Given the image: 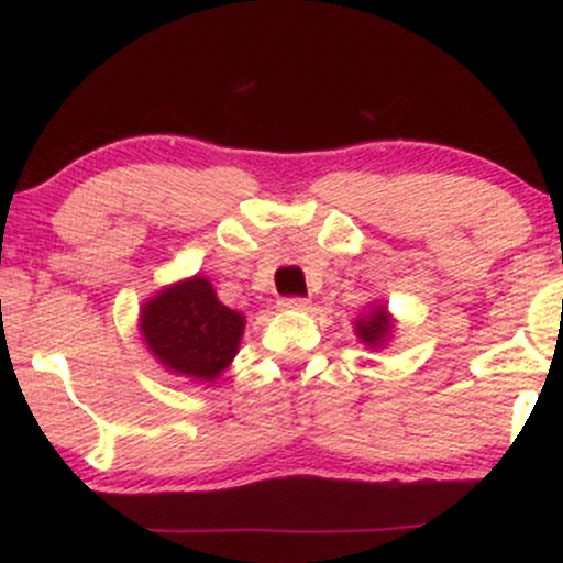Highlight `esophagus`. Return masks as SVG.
I'll use <instances>...</instances> for the list:
<instances>
[{
    "label": "esophagus",
    "instance_id": "esophagus-1",
    "mask_svg": "<svg viewBox=\"0 0 563 563\" xmlns=\"http://www.w3.org/2000/svg\"><path fill=\"white\" fill-rule=\"evenodd\" d=\"M280 309H290V312H303V309H309V301L301 299V296H286V299H280Z\"/></svg>",
    "mask_w": 563,
    "mask_h": 563
}]
</instances>
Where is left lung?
I'll return each mask as SVG.
<instances>
[{
	"mask_svg": "<svg viewBox=\"0 0 563 563\" xmlns=\"http://www.w3.org/2000/svg\"><path fill=\"white\" fill-rule=\"evenodd\" d=\"M354 331H357V339L363 341L365 346L380 349L391 339V331H394L391 314L386 312L384 303H378V307H373L371 312H365L363 318H357V322H354Z\"/></svg>",
	"mask_w": 563,
	"mask_h": 563,
	"instance_id": "obj_1",
	"label": "left lung"
}]
</instances>
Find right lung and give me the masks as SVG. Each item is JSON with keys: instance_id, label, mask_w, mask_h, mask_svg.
I'll return each mask as SVG.
<instances>
[{"instance_id": "1", "label": "right lung", "mask_w": 563, "mask_h": 563, "mask_svg": "<svg viewBox=\"0 0 563 563\" xmlns=\"http://www.w3.org/2000/svg\"><path fill=\"white\" fill-rule=\"evenodd\" d=\"M245 318L217 299L209 277L192 275L151 296L140 309V333L166 371L217 380L241 346Z\"/></svg>"}]
</instances>
